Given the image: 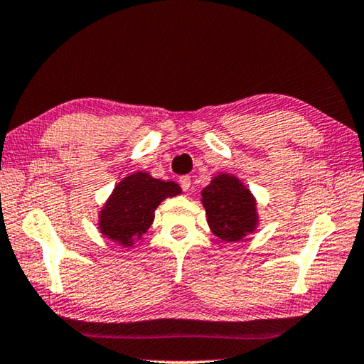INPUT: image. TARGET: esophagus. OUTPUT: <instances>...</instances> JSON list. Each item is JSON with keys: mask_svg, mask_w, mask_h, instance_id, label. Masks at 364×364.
I'll return each instance as SVG.
<instances>
[{"mask_svg": "<svg viewBox=\"0 0 364 364\" xmlns=\"http://www.w3.org/2000/svg\"><path fill=\"white\" fill-rule=\"evenodd\" d=\"M178 182H181L182 191H183V192H188V188H191V183H192L191 177H188V176H182L181 178H178Z\"/></svg>", "mask_w": 364, "mask_h": 364, "instance_id": "obj_1", "label": "esophagus"}]
</instances>
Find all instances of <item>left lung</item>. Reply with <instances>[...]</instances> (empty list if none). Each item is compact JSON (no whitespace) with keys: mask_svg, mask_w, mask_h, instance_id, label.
Here are the masks:
<instances>
[{"mask_svg":"<svg viewBox=\"0 0 364 364\" xmlns=\"http://www.w3.org/2000/svg\"><path fill=\"white\" fill-rule=\"evenodd\" d=\"M210 228L225 241L241 240L256 226L255 198L238 178L218 176L202 191Z\"/></svg>","mask_w":364,"mask_h":364,"instance_id":"8db88e82","label":"left lung"}]
</instances>
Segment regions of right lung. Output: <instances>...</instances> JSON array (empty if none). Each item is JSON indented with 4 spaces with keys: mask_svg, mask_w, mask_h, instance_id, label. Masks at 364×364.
<instances>
[{
    "mask_svg": "<svg viewBox=\"0 0 364 364\" xmlns=\"http://www.w3.org/2000/svg\"><path fill=\"white\" fill-rule=\"evenodd\" d=\"M177 193H181V187L176 182L159 181L146 172L133 173L118 183L105 205L100 230L112 241L133 245L149 230L157 205Z\"/></svg>",
    "mask_w": 364,
    "mask_h": 364,
    "instance_id": "1",
    "label": "right lung"
}]
</instances>
